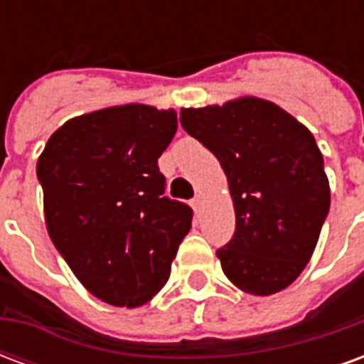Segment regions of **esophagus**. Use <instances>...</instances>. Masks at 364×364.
<instances>
[{
  "label": "esophagus",
  "mask_w": 364,
  "mask_h": 364,
  "mask_svg": "<svg viewBox=\"0 0 364 364\" xmlns=\"http://www.w3.org/2000/svg\"><path fill=\"white\" fill-rule=\"evenodd\" d=\"M191 206H193V210H195V213H198V210H200V206H203V197L193 198V200H191Z\"/></svg>",
  "instance_id": "obj_1"
}]
</instances>
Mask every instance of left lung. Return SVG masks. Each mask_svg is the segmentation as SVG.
<instances>
[{"label": "left lung", "instance_id": "left-lung-1", "mask_svg": "<svg viewBox=\"0 0 364 364\" xmlns=\"http://www.w3.org/2000/svg\"><path fill=\"white\" fill-rule=\"evenodd\" d=\"M181 127L220 161L236 232L216 252L232 284L253 296L287 289L312 257L329 181L312 132L261 97L183 107Z\"/></svg>", "mask_w": 364, "mask_h": 364}]
</instances>
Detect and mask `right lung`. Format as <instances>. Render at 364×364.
<instances>
[{"label":"right lung","instance_id":"obj_1","mask_svg":"<svg viewBox=\"0 0 364 364\" xmlns=\"http://www.w3.org/2000/svg\"><path fill=\"white\" fill-rule=\"evenodd\" d=\"M175 109L128 103L66 120L36 161L52 244L93 296L138 308L166 287L193 210L164 197Z\"/></svg>","mask_w":364,"mask_h":364}]
</instances>
